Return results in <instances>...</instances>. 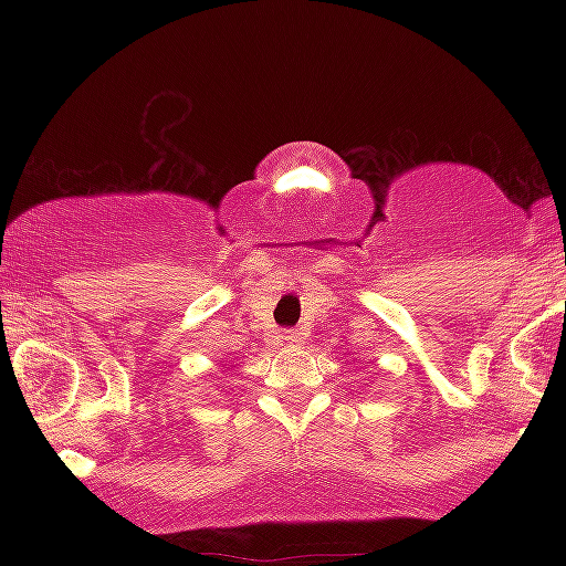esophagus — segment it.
Wrapping results in <instances>:
<instances>
[{
  "label": "esophagus",
  "mask_w": 566,
  "mask_h": 566,
  "mask_svg": "<svg viewBox=\"0 0 566 566\" xmlns=\"http://www.w3.org/2000/svg\"><path fill=\"white\" fill-rule=\"evenodd\" d=\"M282 340L284 343H301V333H297V329H282Z\"/></svg>",
  "instance_id": "1"
}]
</instances>
